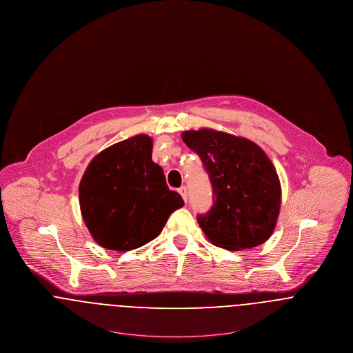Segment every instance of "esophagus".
Returning <instances> with one entry per match:
<instances>
[{
    "mask_svg": "<svg viewBox=\"0 0 353 353\" xmlns=\"http://www.w3.org/2000/svg\"><path fill=\"white\" fill-rule=\"evenodd\" d=\"M179 193H180V194H181V197H183V199H184V201H185V203H187V200H188L187 188H185V187L180 188V189H179Z\"/></svg>",
    "mask_w": 353,
    "mask_h": 353,
    "instance_id": "1",
    "label": "esophagus"
}]
</instances>
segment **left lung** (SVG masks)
Returning <instances> with one entry per match:
<instances>
[{"label": "left lung", "mask_w": 353, "mask_h": 353, "mask_svg": "<svg viewBox=\"0 0 353 353\" xmlns=\"http://www.w3.org/2000/svg\"><path fill=\"white\" fill-rule=\"evenodd\" d=\"M213 189V205L197 217L208 240L229 250L257 247L273 233L281 187L265 152L248 139L203 128L183 132Z\"/></svg>", "instance_id": "8db88e82"}]
</instances>
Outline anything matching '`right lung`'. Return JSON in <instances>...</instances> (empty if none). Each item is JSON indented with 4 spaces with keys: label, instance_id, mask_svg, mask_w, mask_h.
<instances>
[{
    "label": "right lung",
    "instance_id": "add662e5",
    "mask_svg": "<svg viewBox=\"0 0 353 353\" xmlns=\"http://www.w3.org/2000/svg\"><path fill=\"white\" fill-rule=\"evenodd\" d=\"M152 139L137 134L100 152L83 173L79 197L85 225L103 248L130 250L156 239L183 197L169 190L152 160Z\"/></svg>",
    "mask_w": 353,
    "mask_h": 353
}]
</instances>
